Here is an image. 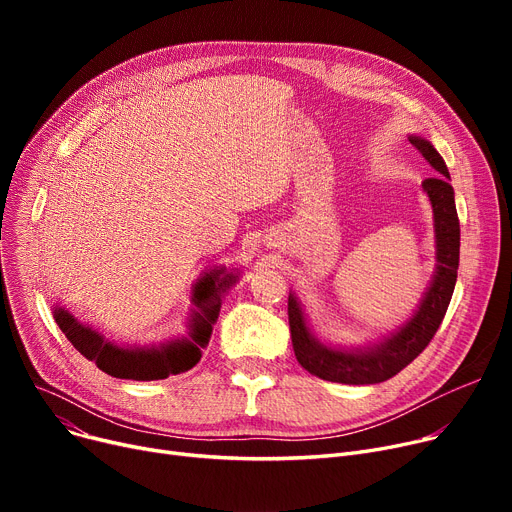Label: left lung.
I'll return each mask as SVG.
<instances>
[{
	"instance_id": "obj_1",
	"label": "left lung",
	"mask_w": 512,
	"mask_h": 512,
	"mask_svg": "<svg viewBox=\"0 0 512 512\" xmlns=\"http://www.w3.org/2000/svg\"><path fill=\"white\" fill-rule=\"evenodd\" d=\"M411 145L436 168V176L423 182V191L434 207L436 238H438V270L432 286L425 292V299L417 313L402 326L396 334L386 338L382 344H375L367 351H336L319 344L307 330L303 311L297 299L288 297V321L292 346L297 361L311 375L321 380L338 384H380L386 382L398 371L415 361L425 346L436 336L446 309L450 305L456 270H459V249H461V228L456 215L454 191L450 186V174L442 155L421 137H411Z\"/></svg>"
}]
</instances>
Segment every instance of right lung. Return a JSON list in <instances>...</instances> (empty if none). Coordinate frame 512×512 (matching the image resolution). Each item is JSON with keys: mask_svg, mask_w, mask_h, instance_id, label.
Wrapping results in <instances>:
<instances>
[{"mask_svg": "<svg viewBox=\"0 0 512 512\" xmlns=\"http://www.w3.org/2000/svg\"><path fill=\"white\" fill-rule=\"evenodd\" d=\"M220 274L222 270L211 272L195 286L193 303L197 311L191 319V338L172 340L159 346L124 348L107 342L101 334L80 324L64 309L53 311V317L76 351L89 361H95V365L112 378L137 382L166 380L168 375L184 373L199 363L201 348L209 342L211 326L220 313L222 292L236 280L232 274H226V278H220Z\"/></svg>", "mask_w": 512, "mask_h": 512, "instance_id": "add662e5", "label": "right lung"}]
</instances>
